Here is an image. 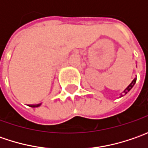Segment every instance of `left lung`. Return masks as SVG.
Segmentation results:
<instances>
[{
    "label": "left lung",
    "instance_id": "left-lung-1",
    "mask_svg": "<svg viewBox=\"0 0 148 148\" xmlns=\"http://www.w3.org/2000/svg\"><path fill=\"white\" fill-rule=\"evenodd\" d=\"M136 81H137V78H134V80H133V82L130 83V85H129L128 87H127V88H126L125 90H123V92H124L125 94H127L128 91H129V90H130L132 89V87H133V86H134V84L136 83Z\"/></svg>",
    "mask_w": 148,
    "mask_h": 148
}]
</instances>
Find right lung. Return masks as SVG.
Listing matches in <instances>:
<instances>
[{
    "instance_id": "1",
    "label": "right lung",
    "mask_w": 148,
    "mask_h": 148,
    "mask_svg": "<svg viewBox=\"0 0 148 148\" xmlns=\"http://www.w3.org/2000/svg\"><path fill=\"white\" fill-rule=\"evenodd\" d=\"M41 105V104H38V105H29V106H30V107H33V108H35V107H38L39 105Z\"/></svg>"
}]
</instances>
